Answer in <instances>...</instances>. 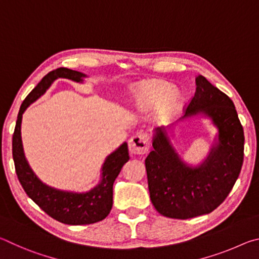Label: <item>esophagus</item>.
<instances>
[{"label":"esophagus","instance_id":"esophagus-1","mask_svg":"<svg viewBox=\"0 0 259 259\" xmlns=\"http://www.w3.org/2000/svg\"><path fill=\"white\" fill-rule=\"evenodd\" d=\"M150 148V140L147 135H136L129 140V152L135 155H143Z\"/></svg>","mask_w":259,"mask_h":259}]
</instances>
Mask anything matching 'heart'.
Returning <instances> with one entry per match:
<instances>
[{
    "label": "heart",
    "mask_w": 259,
    "mask_h": 259,
    "mask_svg": "<svg viewBox=\"0 0 259 259\" xmlns=\"http://www.w3.org/2000/svg\"><path fill=\"white\" fill-rule=\"evenodd\" d=\"M131 91V104L136 111L146 113L155 107L154 119L160 124L171 122L182 111L185 100L181 90L161 80L138 82Z\"/></svg>",
    "instance_id": "obj_1"
}]
</instances>
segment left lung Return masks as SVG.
<instances>
[{
  "label": "left lung",
  "instance_id": "8db88e82",
  "mask_svg": "<svg viewBox=\"0 0 259 259\" xmlns=\"http://www.w3.org/2000/svg\"><path fill=\"white\" fill-rule=\"evenodd\" d=\"M194 97L176 123L153 130V150L145 160L150 198L169 218L188 219L213 211L233 188L243 163L244 135L229 96L202 75L195 77ZM212 121L218 135L199 165L184 161L171 142L173 129L194 116Z\"/></svg>",
  "mask_w": 259,
  "mask_h": 259
}]
</instances>
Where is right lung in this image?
Masks as SVG:
<instances>
[{
    "mask_svg": "<svg viewBox=\"0 0 259 259\" xmlns=\"http://www.w3.org/2000/svg\"><path fill=\"white\" fill-rule=\"evenodd\" d=\"M59 77L83 83L87 75L69 68H57L48 73L25 98L19 109L12 137V156L16 172L26 194L50 217L68 225L94 224L106 218L111 211L114 181L119 176L122 166L129 160L128 144L123 143L105 159L100 170V181L90 191L82 193L63 191L43 183L35 175L25 156L21 140V120L29 105L45 95L52 83Z\"/></svg>",
    "mask_w": 259,
    "mask_h": 259,
    "instance_id": "add662e5",
    "label": "right lung"
}]
</instances>
